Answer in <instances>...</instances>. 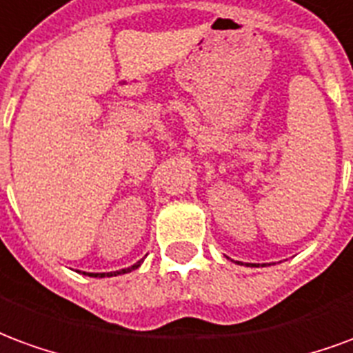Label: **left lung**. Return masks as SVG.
I'll use <instances>...</instances> for the list:
<instances>
[{
    "instance_id": "obj_1",
    "label": "left lung",
    "mask_w": 353,
    "mask_h": 353,
    "mask_svg": "<svg viewBox=\"0 0 353 353\" xmlns=\"http://www.w3.org/2000/svg\"><path fill=\"white\" fill-rule=\"evenodd\" d=\"M252 266H259V265H252Z\"/></svg>"
}]
</instances>
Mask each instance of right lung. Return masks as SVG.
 I'll return each mask as SVG.
<instances>
[{
	"mask_svg": "<svg viewBox=\"0 0 353 353\" xmlns=\"http://www.w3.org/2000/svg\"><path fill=\"white\" fill-rule=\"evenodd\" d=\"M141 263H143V259L138 261L136 265L128 266V268H123V270H115V272H83V274H85V276H90V278H105V276H108V278H111V276H119V274L132 272V270H136V268H138Z\"/></svg>",
	"mask_w": 353,
	"mask_h": 353,
	"instance_id": "right-lung-1",
	"label": "right lung"
}]
</instances>
